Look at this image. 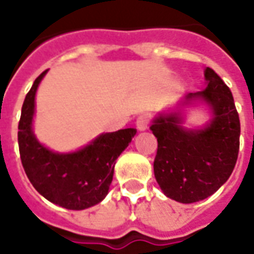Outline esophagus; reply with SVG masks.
I'll return each instance as SVG.
<instances>
[{
  "instance_id": "esophagus-1",
  "label": "esophagus",
  "mask_w": 254,
  "mask_h": 254,
  "mask_svg": "<svg viewBox=\"0 0 254 254\" xmlns=\"http://www.w3.org/2000/svg\"><path fill=\"white\" fill-rule=\"evenodd\" d=\"M148 125H149V120L147 116H140L136 120V127H137L140 132H143L145 129H148Z\"/></svg>"
}]
</instances>
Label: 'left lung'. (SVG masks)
<instances>
[{
    "label": "left lung",
    "instance_id": "obj_1",
    "mask_svg": "<svg viewBox=\"0 0 254 254\" xmlns=\"http://www.w3.org/2000/svg\"><path fill=\"white\" fill-rule=\"evenodd\" d=\"M207 87L188 94L177 111L155 117L149 129L158 138L154 160L156 182L166 196L184 204L207 198L229 180L240 151V117L234 98L222 78L207 67ZM196 101L205 103L211 120L202 128L182 125L181 110Z\"/></svg>",
    "mask_w": 254,
    "mask_h": 254
}]
</instances>
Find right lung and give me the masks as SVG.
Segmentation results:
<instances>
[{"mask_svg":"<svg viewBox=\"0 0 254 254\" xmlns=\"http://www.w3.org/2000/svg\"><path fill=\"white\" fill-rule=\"evenodd\" d=\"M47 70L36 78L21 107L19 149L21 163L32 187L53 204L66 209H85L96 205L109 193L117 158L136 134L127 127L102 133L74 152L60 154L39 143L32 130L35 95Z\"/></svg>","mask_w":254,"mask_h":254,"instance_id":"right-lung-1","label":"right lung"}]
</instances>
